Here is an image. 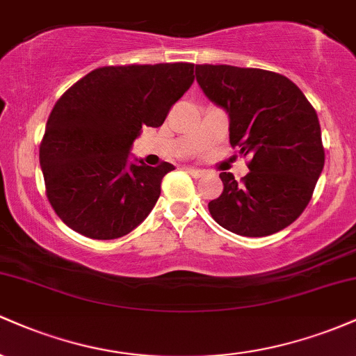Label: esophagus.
Listing matches in <instances>:
<instances>
[{
	"instance_id": "34e87169",
	"label": "esophagus",
	"mask_w": 356,
	"mask_h": 356,
	"mask_svg": "<svg viewBox=\"0 0 356 356\" xmlns=\"http://www.w3.org/2000/svg\"><path fill=\"white\" fill-rule=\"evenodd\" d=\"M186 170L192 175V177H195V179L202 177V175H204V170H201V169H195V167H186Z\"/></svg>"
}]
</instances>
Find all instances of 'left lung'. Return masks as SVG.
Here are the masks:
<instances>
[{
  "label": "left lung",
  "instance_id": "obj_1",
  "mask_svg": "<svg viewBox=\"0 0 356 356\" xmlns=\"http://www.w3.org/2000/svg\"><path fill=\"white\" fill-rule=\"evenodd\" d=\"M195 79L229 113V142L249 155V172L236 181L220 172L222 194L209 202L224 229L263 238L300 218L325 165L316 110L280 73L231 65H195Z\"/></svg>",
  "mask_w": 356,
  "mask_h": 356
}]
</instances>
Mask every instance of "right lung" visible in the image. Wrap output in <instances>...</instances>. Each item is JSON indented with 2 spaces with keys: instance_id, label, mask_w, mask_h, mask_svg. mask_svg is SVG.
<instances>
[{
  "instance_id": "1",
  "label": "right lung",
  "mask_w": 356,
  "mask_h": 356,
  "mask_svg": "<svg viewBox=\"0 0 356 356\" xmlns=\"http://www.w3.org/2000/svg\"><path fill=\"white\" fill-rule=\"evenodd\" d=\"M194 81V63L100 67L53 107L40 144L44 189L56 216L90 239H117L144 220L174 170L130 164L142 127H161Z\"/></svg>"
}]
</instances>
